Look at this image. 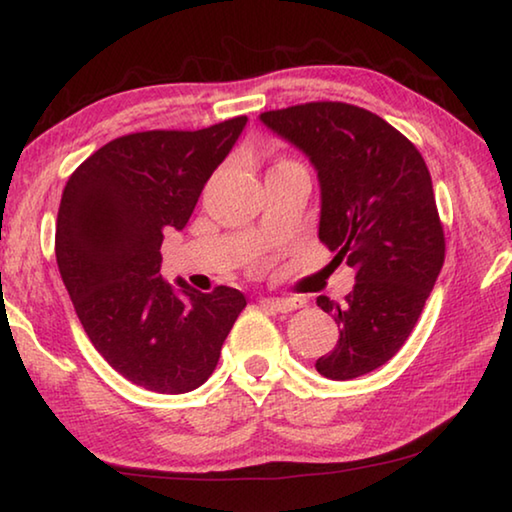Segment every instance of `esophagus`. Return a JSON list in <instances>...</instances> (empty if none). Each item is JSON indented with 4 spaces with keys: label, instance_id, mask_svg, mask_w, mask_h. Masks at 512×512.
I'll use <instances>...</instances> for the list:
<instances>
[{
    "label": "esophagus",
    "instance_id": "esophagus-1",
    "mask_svg": "<svg viewBox=\"0 0 512 512\" xmlns=\"http://www.w3.org/2000/svg\"><path fill=\"white\" fill-rule=\"evenodd\" d=\"M262 303H264L266 307H271V310H275V312H282V314L294 312L296 307L303 305V303H300L298 298H264Z\"/></svg>",
    "mask_w": 512,
    "mask_h": 512
}]
</instances>
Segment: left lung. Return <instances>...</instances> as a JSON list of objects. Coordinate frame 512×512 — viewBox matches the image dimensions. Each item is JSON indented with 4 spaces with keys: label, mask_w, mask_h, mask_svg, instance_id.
Here are the masks:
<instances>
[{
    "label": "left lung",
    "mask_w": 512,
    "mask_h": 512,
    "mask_svg": "<svg viewBox=\"0 0 512 512\" xmlns=\"http://www.w3.org/2000/svg\"><path fill=\"white\" fill-rule=\"evenodd\" d=\"M259 120L312 161L319 239L355 271L342 305L316 298L339 339L316 360L330 380L383 367L410 337L444 264V230L419 150L383 118L346 102H307Z\"/></svg>",
    "instance_id": "obj_1"
}]
</instances>
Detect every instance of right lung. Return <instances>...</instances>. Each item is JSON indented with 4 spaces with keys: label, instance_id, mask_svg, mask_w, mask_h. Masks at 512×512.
Listing matches in <instances>:
<instances>
[{
    "label": "right lung",
    "instance_id": "add662e5",
    "mask_svg": "<svg viewBox=\"0 0 512 512\" xmlns=\"http://www.w3.org/2000/svg\"><path fill=\"white\" fill-rule=\"evenodd\" d=\"M246 123L237 116L198 132L120 136L63 189L54 241L63 285L97 353L150 392L184 394L205 383L246 307L239 289L202 294L161 278L164 234L184 230Z\"/></svg>",
    "mask_w": 512,
    "mask_h": 512
}]
</instances>
